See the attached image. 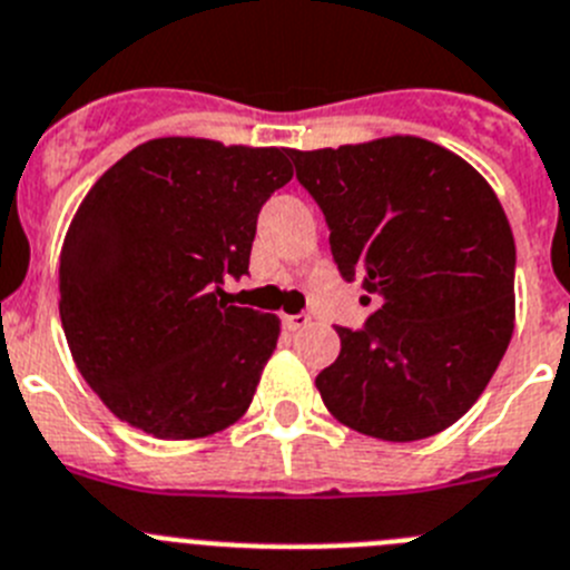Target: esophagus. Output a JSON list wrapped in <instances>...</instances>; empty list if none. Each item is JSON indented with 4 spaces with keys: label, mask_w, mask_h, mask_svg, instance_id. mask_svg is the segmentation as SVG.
Segmentation results:
<instances>
[{
    "label": "esophagus",
    "mask_w": 570,
    "mask_h": 570,
    "mask_svg": "<svg viewBox=\"0 0 570 570\" xmlns=\"http://www.w3.org/2000/svg\"><path fill=\"white\" fill-rule=\"evenodd\" d=\"M282 325L288 331H302V327L311 325V316L307 313H291V316H282Z\"/></svg>",
    "instance_id": "esophagus-1"
}]
</instances>
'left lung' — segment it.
<instances>
[{
  "label": "left lung",
  "mask_w": 570,
  "mask_h": 570,
  "mask_svg": "<svg viewBox=\"0 0 570 570\" xmlns=\"http://www.w3.org/2000/svg\"><path fill=\"white\" fill-rule=\"evenodd\" d=\"M291 160L325 214L342 279L379 302L358 331L336 327L342 353L316 375L322 401L381 441L446 430L487 390L514 331L517 250L492 186L410 135L291 149Z\"/></svg>",
  "instance_id": "8db88e82"
}]
</instances>
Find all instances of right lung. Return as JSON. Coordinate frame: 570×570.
<instances>
[{"mask_svg": "<svg viewBox=\"0 0 570 570\" xmlns=\"http://www.w3.org/2000/svg\"><path fill=\"white\" fill-rule=\"evenodd\" d=\"M288 149L146 140L83 197L59 263L76 367L129 426L203 438L248 410L279 336L274 313L226 302L248 274L259 208Z\"/></svg>", "mask_w": 570, "mask_h": 570, "instance_id": "obj_1", "label": "right lung"}]
</instances>
